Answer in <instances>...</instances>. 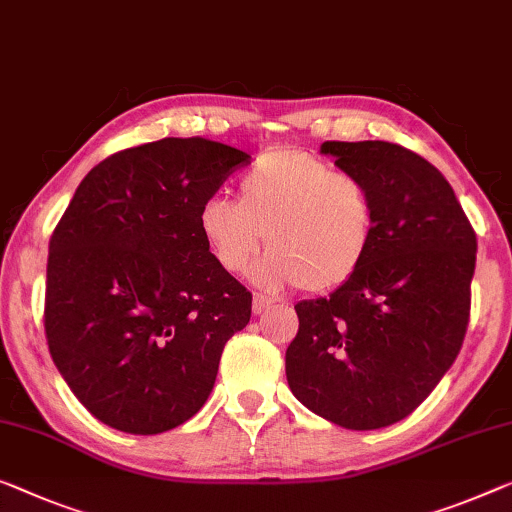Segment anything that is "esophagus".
Instances as JSON below:
<instances>
[{
  "mask_svg": "<svg viewBox=\"0 0 512 512\" xmlns=\"http://www.w3.org/2000/svg\"><path fill=\"white\" fill-rule=\"evenodd\" d=\"M273 305V301L269 299V296H264V294H255L253 296V312L255 315H262V312H266Z\"/></svg>",
  "mask_w": 512,
  "mask_h": 512,
  "instance_id": "esophagus-1",
  "label": "esophagus"
}]
</instances>
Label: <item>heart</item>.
<instances>
[{"label":"heart","mask_w":512,"mask_h":512,"mask_svg":"<svg viewBox=\"0 0 512 512\" xmlns=\"http://www.w3.org/2000/svg\"><path fill=\"white\" fill-rule=\"evenodd\" d=\"M200 232L227 273H243L266 239L253 280L312 294L347 285L377 234V202L368 183L335 172L329 160L296 147L264 151L241 174L239 200L213 195L200 209Z\"/></svg>","instance_id":"b5f03b06"}]
</instances>
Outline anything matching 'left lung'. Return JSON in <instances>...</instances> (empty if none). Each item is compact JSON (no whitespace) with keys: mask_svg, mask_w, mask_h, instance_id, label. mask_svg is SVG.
Here are the masks:
<instances>
[{"mask_svg":"<svg viewBox=\"0 0 512 512\" xmlns=\"http://www.w3.org/2000/svg\"><path fill=\"white\" fill-rule=\"evenodd\" d=\"M342 172L368 183L377 234L356 276L294 305L287 347L296 400L347 430L407 418L460 354L469 326L476 232L437 167L393 142H324Z\"/></svg>","mask_w":512,"mask_h":512,"instance_id":"obj_1","label":"left lung"}]
</instances>
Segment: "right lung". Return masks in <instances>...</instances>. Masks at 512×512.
<instances>
[{
  "instance_id": "add662e5",
  "label": "right lung",
  "mask_w": 512,
  "mask_h": 512,
  "mask_svg": "<svg viewBox=\"0 0 512 512\" xmlns=\"http://www.w3.org/2000/svg\"><path fill=\"white\" fill-rule=\"evenodd\" d=\"M246 151L204 137L124 149L75 190L50 239L45 338L91 416L128 434L193 418L253 294L216 262L200 209Z\"/></svg>"
}]
</instances>
